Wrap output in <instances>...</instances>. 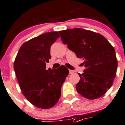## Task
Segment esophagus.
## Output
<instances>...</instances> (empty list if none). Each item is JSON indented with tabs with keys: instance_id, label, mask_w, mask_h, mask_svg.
<instances>
[{
	"instance_id": "1",
	"label": "esophagus",
	"mask_w": 125,
	"mask_h": 125,
	"mask_svg": "<svg viewBox=\"0 0 125 125\" xmlns=\"http://www.w3.org/2000/svg\"><path fill=\"white\" fill-rule=\"evenodd\" d=\"M74 71H73V70H69V73L70 74H73V73H74Z\"/></svg>"
}]
</instances>
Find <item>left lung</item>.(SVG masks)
I'll return each mask as SVG.
<instances>
[{"instance_id":"left-lung-1","label":"left lung","mask_w":125,"mask_h":125,"mask_svg":"<svg viewBox=\"0 0 125 125\" xmlns=\"http://www.w3.org/2000/svg\"><path fill=\"white\" fill-rule=\"evenodd\" d=\"M63 44L83 58L85 70L78 73L77 92L87 99L101 97L114 83L118 62L114 47L101 34L81 28L59 31Z\"/></svg>"}]
</instances>
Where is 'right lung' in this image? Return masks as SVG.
<instances>
[{
    "mask_svg": "<svg viewBox=\"0 0 125 125\" xmlns=\"http://www.w3.org/2000/svg\"><path fill=\"white\" fill-rule=\"evenodd\" d=\"M60 37L57 31L42 34L23 43L17 53L13 66L21 93L36 107H53L61 95V87L69 74L62 65L47 70L51 58V46Z\"/></svg>",
    "mask_w": 125,
    "mask_h": 125,
    "instance_id": "add662e5",
    "label": "right lung"
}]
</instances>
